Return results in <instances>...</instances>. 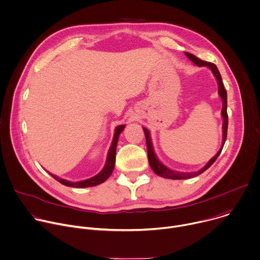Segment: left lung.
<instances>
[{"label":"left lung","mask_w":260,"mask_h":260,"mask_svg":"<svg viewBox=\"0 0 260 260\" xmlns=\"http://www.w3.org/2000/svg\"><path fill=\"white\" fill-rule=\"evenodd\" d=\"M185 55L197 66H206L208 67L213 75L215 76L216 80H217V83H218V95L220 96L221 100H222V109H221V116H222V119H223V122H222V144H221V147L219 149V151L214 155V157H212L208 162L207 164L199 169L198 171H194V172H183V171H177V170H172V169H169L167 166H165L156 156L155 152H154V149H153V145H152V141H151V136H150V132L143 127L144 129V133H145V136H146V144H147V152H148V161H149V164L151 166V168L153 169V171L155 172V174L161 178H165V179H170V180H186V179H192V178H195L199 175H201L202 172H204L206 169H208L212 164L213 162L217 159V157L219 156L222 148H223V145L225 143V140H226V133H228V112H226V91L224 89V85L222 83V79H221V76H220V73L216 67L215 64L211 63V62H206V61H203V60H200L199 58H197L196 56H194L193 54H190L188 52H185Z\"/></svg>","instance_id":"obj_1"}]
</instances>
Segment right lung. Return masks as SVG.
I'll return each instance as SVG.
<instances>
[{
	"label": "right lung",
	"mask_w": 260,
	"mask_h": 260,
	"mask_svg": "<svg viewBox=\"0 0 260 260\" xmlns=\"http://www.w3.org/2000/svg\"><path fill=\"white\" fill-rule=\"evenodd\" d=\"M125 125L122 124V125H118L116 128H115V132H114V136H113V140H112V143H111V146L109 148V151H108V154H107V159H106V163L103 167V169L99 172L98 175H96L95 177L91 178V179H88V180H84V181H81V182H69L67 180H63V179H60L59 177L57 176H54L52 174H49L59 183H61L62 185L64 186H67V187H72V188H88V187H95V186H98L102 183H104L112 174V171L114 169V165H115V155H116V146H117V142H118V138H119V135L122 133V131L124 129Z\"/></svg>",
	"instance_id": "right-lung-1"
}]
</instances>
